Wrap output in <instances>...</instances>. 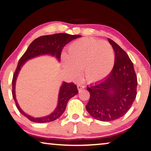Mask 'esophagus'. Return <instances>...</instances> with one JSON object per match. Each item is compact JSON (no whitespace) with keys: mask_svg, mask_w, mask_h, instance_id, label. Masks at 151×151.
I'll return each instance as SVG.
<instances>
[{"mask_svg":"<svg viewBox=\"0 0 151 151\" xmlns=\"http://www.w3.org/2000/svg\"><path fill=\"white\" fill-rule=\"evenodd\" d=\"M85 87V85L80 84V83H78V84H77V88H78V90H79V91H80V90L83 89H84Z\"/></svg>","mask_w":151,"mask_h":151,"instance_id":"34e87169","label":"esophagus"}]
</instances>
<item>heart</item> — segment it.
<instances>
[{
  "label": "heart",
  "instance_id": "heart-1",
  "mask_svg": "<svg viewBox=\"0 0 151 151\" xmlns=\"http://www.w3.org/2000/svg\"><path fill=\"white\" fill-rule=\"evenodd\" d=\"M62 60L65 70L73 79L81 75L87 81L97 82L104 79L111 73L114 67V50L108 42L83 38L75 40L68 47V53L63 54Z\"/></svg>",
  "mask_w": 151,
  "mask_h": 151
}]
</instances>
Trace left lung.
<instances>
[{
	"instance_id": "8db88e82",
	"label": "left lung",
	"mask_w": 151,
	"mask_h": 151,
	"mask_svg": "<svg viewBox=\"0 0 151 151\" xmlns=\"http://www.w3.org/2000/svg\"><path fill=\"white\" fill-rule=\"evenodd\" d=\"M115 60L111 73L102 81L87 87L90 93L86 110L102 121L116 120L125 115L136 97L137 77L133 63L125 51L109 39Z\"/></svg>"
}]
</instances>
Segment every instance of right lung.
<instances>
[{
    "mask_svg": "<svg viewBox=\"0 0 151 151\" xmlns=\"http://www.w3.org/2000/svg\"><path fill=\"white\" fill-rule=\"evenodd\" d=\"M81 37V35H71L66 33H58L54 34L51 35H46L40 37L35 40H34L32 43L30 45L28 48L27 49L26 52L22 56L18 62L17 68L15 70L12 80V95L13 98L16 104L18 111L28 118L29 120L35 123H47L50 121H55L58 119L64 112L66 108L67 103L68 100L78 92L76 85L72 83L63 82V84L60 87L59 96H58V106L55 111L49 115L41 118H35L28 114H26L22 110L20 109L15 98V81L19 72L21 69V67L23 66L27 60L31 58L37 57L40 55H45L50 54L53 56H55L56 58L60 60L61 53L64 47L67 43L70 42L71 40Z\"/></svg>",
    "mask_w": 151,
    "mask_h": 151,
    "instance_id": "right-lung-1",
    "label": "right lung"
}]
</instances>
